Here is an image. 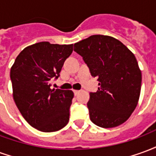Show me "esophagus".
<instances>
[{"label": "esophagus", "mask_w": 156, "mask_h": 156, "mask_svg": "<svg viewBox=\"0 0 156 156\" xmlns=\"http://www.w3.org/2000/svg\"><path fill=\"white\" fill-rule=\"evenodd\" d=\"M79 93V91L78 90H73V94H74V95H77Z\"/></svg>", "instance_id": "34e87169"}]
</instances>
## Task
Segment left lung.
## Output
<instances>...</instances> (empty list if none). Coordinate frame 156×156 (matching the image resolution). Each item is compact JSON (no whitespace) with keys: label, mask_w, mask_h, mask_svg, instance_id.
<instances>
[{"label":"left lung","mask_w":156,"mask_h":156,"mask_svg":"<svg viewBox=\"0 0 156 156\" xmlns=\"http://www.w3.org/2000/svg\"><path fill=\"white\" fill-rule=\"evenodd\" d=\"M98 88L88 102L89 117L96 125L114 128L129 118L137 106L141 72L134 55L121 41L109 36L93 35L74 44Z\"/></svg>","instance_id":"obj_1"}]
</instances>
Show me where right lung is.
<instances>
[{
	"label": "right lung",
	"instance_id": "right-lung-1",
	"mask_svg": "<svg viewBox=\"0 0 156 156\" xmlns=\"http://www.w3.org/2000/svg\"><path fill=\"white\" fill-rule=\"evenodd\" d=\"M73 44L41 41L24 48L11 68L13 98L31 126L42 132L58 131L67 125L73 98L71 90L51 89Z\"/></svg>",
	"mask_w": 156,
	"mask_h": 156
}]
</instances>
